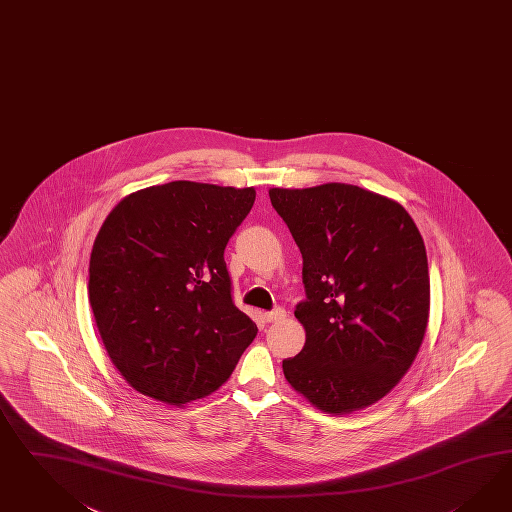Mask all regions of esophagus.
Segmentation results:
<instances>
[{
  "label": "esophagus",
  "mask_w": 512,
  "mask_h": 512,
  "mask_svg": "<svg viewBox=\"0 0 512 512\" xmlns=\"http://www.w3.org/2000/svg\"><path fill=\"white\" fill-rule=\"evenodd\" d=\"M263 317L266 322H279V320H283V318L287 317V311L281 309V307H276L274 311L264 313Z\"/></svg>",
  "instance_id": "34e87169"
}]
</instances>
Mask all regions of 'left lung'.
Listing matches in <instances>:
<instances>
[{
    "instance_id": "8db88e82",
    "label": "left lung",
    "mask_w": 512,
    "mask_h": 512,
    "mask_svg": "<svg viewBox=\"0 0 512 512\" xmlns=\"http://www.w3.org/2000/svg\"><path fill=\"white\" fill-rule=\"evenodd\" d=\"M304 257L294 315L305 345L283 361L287 382L326 414L384 399L412 367L427 332L425 242L401 203L360 186L270 188Z\"/></svg>"
}]
</instances>
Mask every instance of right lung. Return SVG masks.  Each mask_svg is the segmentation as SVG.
Instances as JSON below:
<instances>
[{
    "mask_svg": "<svg viewBox=\"0 0 512 512\" xmlns=\"http://www.w3.org/2000/svg\"><path fill=\"white\" fill-rule=\"evenodd\" d=\"M255 188L173 180L123 197L89 261V302L111 363L154 401L182 408L235 371L257 335L236 309L223 249Z\"/></svg>",
    "mask_w": 512,
    "mask_h": 512,
    "instance_id": "right-lung-1",
    "label": "right lung"
}]
</instances>
